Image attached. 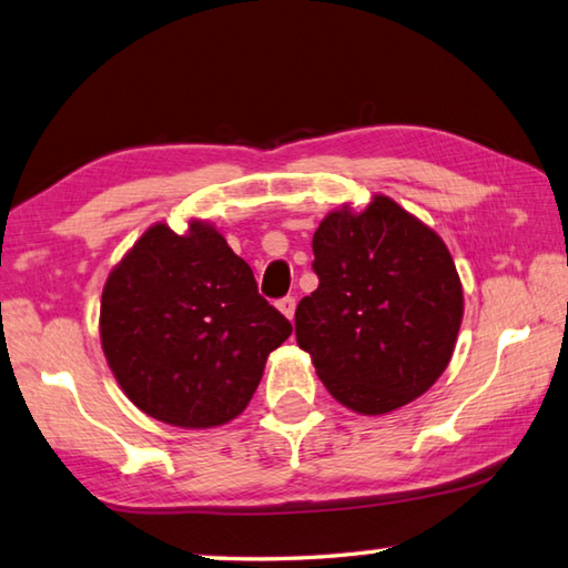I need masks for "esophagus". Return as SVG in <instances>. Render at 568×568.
<instances>
[{
    "label": "esophagus",
    "instance_id": "34e87169",
    "mask_svg": "<svg viewBox=\"0 0 568 568\" xmlns=\"http://www.w3.org/2000/svg\"><path fill=\"white\" fill-rule=\"evenodd\" d=\"M276 308H280V312L292 321L294 318V312H296V298L294 296H284V298H280V302H276Z\"/></svg>",
    "mask_w": 568,
    "mask_h": 568
}]
</instances>
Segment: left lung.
<instances>
[{
	"label": "left lung",
	"mask_w": 568,
	"mask_h": 568,
	"mask_svg": "<svg viewBox=\"0 0 568 568\" xmlns=\"http://www.w3.org/2000/svg\"><path fill=\"white\" fill-rule=\"evenodd\" d=\"M318 286L296 306V344L348 410L385 415L413 403L453 358L465 296L440 234L373 195L314 232Z\"/></svg>",
	"instance_id": "8db88e82"
}]
</instances>
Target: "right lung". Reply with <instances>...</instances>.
Wrapping results in <instances>:
<instances>
[{"label": "right lung", "instance_id": "obj_1", "mask_svg": "<svg viewBox=\"0 0 568 568\" xmlns=\"http://www.w3.org/2000/svg\"><path fill=\"white\" fill-rule=\"evenodd\" d=\"M101 346L135 408L205 430L247 408L292 324L256 292L252 266L215 224L148 227L101 294Z\"/></svg>", "mask_w": 568, "mask_h": 568}]
</instances>
